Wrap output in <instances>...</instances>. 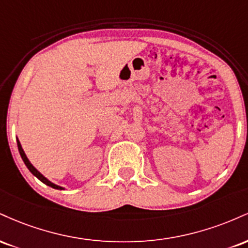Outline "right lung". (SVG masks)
Segmentation results:
<instances>
[{"mask_svg": "<svg viewBox=\"0 0 248 248\" xmlns=\"http://www.w3.org/2000/svg\"><path fill=\"white\" fill-rule=\"evenodd\" d=\"M17 147H18V152H19V154H21V157H22V160H23V162L25 163V166H27V168L28 169L30 170V172L32 173L33 176H36L37 178L39 179V181L41 182H43V183L44 184H46V186H51V187H53V189H58V190H64V187H62V186H56V184H53L52 182H50L49 179H47L46 177H44V176L42 175L41 172L38 171V170L36 169L35 167L32 166V164L30 163V161L28 160V157H27V155H25V153H24V150H23V148H22V146H21V143H19V141H18V139H17Z\"/></svg>", "mask_w": 248, "mask_h": 248, "instance_id": "right-lung-1", "label": "right lung"}]
</instances>
